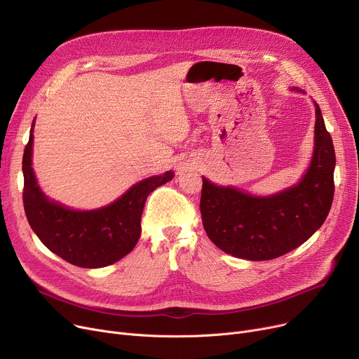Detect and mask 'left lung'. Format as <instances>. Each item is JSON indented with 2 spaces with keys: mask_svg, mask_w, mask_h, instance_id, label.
Masks as SVG:
<instances>
[{
  "mask_svg": "<svg viewBox=\"0 0 359 359\" xmlns=\"http://www.w3.org/2000/svg\"><path fill=\"white\" fill-rule=\"evenodd\" d=\"M314 107V151L298 184L271 196H253L202 177V224L222 252L271 260L297 249L322 227L333 202L336 156L322 110L316 102Z\"/></svg>",
  "mask_w": 359,
  "mask_h": 359,
  "instance_id": "1",
  "label": "left lung"
}]
</instances>
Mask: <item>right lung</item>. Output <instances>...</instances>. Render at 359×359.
Listing matches in <instances>:
<instances>
[{
    "instance_id": "1",
    "label": "right lung",
    "mask_w": 359,
    "mask_h": 359,
    "mask_svg": "<svg viewBox=\"0 0 359 359\" xmlns=\"http://www.w3.org/2000/svg\"><path fill=\"white\" fill-rule=\"evenodd\" d=\"M33 126L34 121L23 154V203L34 234L50 252L80 268H104L126 256L141 236L147 196L175 173L144 179L103 208L74 211L50 201L37 184L32 167Z\"/></svg>"
}]
</instances>
